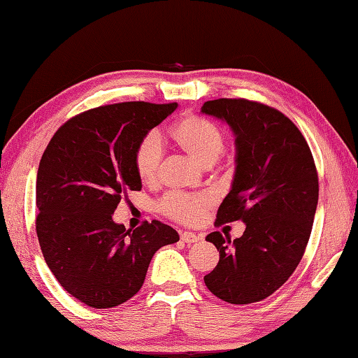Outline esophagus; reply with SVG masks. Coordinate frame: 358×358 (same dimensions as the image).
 <instances>
[{
    "label": "esophagus",
    "instance_id": "obj_1",
    "mask_svg": "<svg viewBox=\"0 0 358 358\" xmlns=\"http://www.w3.org/2000/svg\"><path fill=\"white\" fill-rule=\"evenodd\" d=\"M199 239H200V237L197 234L189 233V231H185V233H181V241H183L185 243H194V242H197Z\"/></svg>",
    "mask_w": 358,
    "mask_h": 358
}]
</instances>
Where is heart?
I'll use <instances>...</instances> for the list:
<instances>
[{
  "mask_svg": "<svg viewBox=\"0 0 358 358\" xmlns=\"http://www.w3.org/2000/svg\"><path fill=\"white\" fill-rule=\"evenodd\" d=\"M172 141L189 157L201 166L214 164L225 149V133L215 122L201 116L189 115L173 125ZM135 169L139 180L153 185L159 177L163 150L158 138L150 133L144 136L135 150ZM213 199L206 194L189 195L183 192H169L159 200L158 208L164 215L183 223H195L203 213L211 206Z\"/></svg>",
  "mask_w": 358,
  "mask_h": 358,
  "instance_id": "heart-1",
  "label": "heart"
}]
</instances>
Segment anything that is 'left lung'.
Segmentation results:
<instances>
[{
    "label": "left lung",
    "mask_w": 358,
    "mask_h": 358,
    "mask_svg": "<svg viewBox=\"0 0 358 358\" xmlns=\"http://www.w3.org/2000/svg\"><path fill=\"white\" fill-rule=\"evenodd\" d=\"M201 111L236 135V173L215 227L242 220V237L206 236L220 259L205 276L209 292L229 304H251L275 293L304 256L318 203L310 147L281 111L248 99H215Z\"/></svg>",
    "instance_id": "8db88e82"
}]
</instances>
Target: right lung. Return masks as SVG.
<instances>
[{"mask_svg":"<svg viewBox=\"0 0 358 358\" xmlns=\"http://www.w3.org/2000/svg\"><path fill=\"white\" fill-rule=\"evenodd\" d=\"M172 103L121 102L91 108L62 125L37 172V229L49 270L69 295L94 309L135 296L153 255L180 241L158 220L136 229L115 223L129 191H141L135 150L173 113Z\"/></svg>","mask_w":358,"mask_h":358,"instance_id":"obj_1","label":"right lung"}]
</instances>
